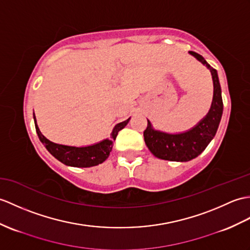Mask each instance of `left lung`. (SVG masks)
Returning a JSON list of instances; mask_svg holds the SVG:
<instances>
[{"label": "left lung", "instance_id": "obj_1", "mask_svg": "<svg viewBox=\"0 0 250 250\" xmlns=\"http://www.w3.org/2000/svg\"><path fill=\"white\" fill-rule=\"evenodd\" d=\"M197 60L206 65L212 73L214 96L210 111L193 129L181 134H167L152 129L148 120L147 129L144 131V138L148 149L156 158L167 161L188 162L198 156L215 136L223 115L222 89L217 71L211 67L200 54L189 51Z\"/></svg>", "mask_w": 250, "mask_h": 250}]
</instances>
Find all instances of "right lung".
Masks as SVG:
<instances>
[{
    "instance_id": "right-lung-1",
    "label": "right lung",
    "mask_w": 250,
    "mask_h": 250,
    "mask_svg": "<svg viewBox=\"0 0 250 250\" xmlns=\"http://www.w3.org/2000/svg\"><path fill=\"white\" fill-rule=\"evenodd\" d=\"M35 127H36L37 135L40 139L46 150L54 156L55 159L59 160L62 163L68 166L73 167H91L103 163L105 161L109 152L112 151L114 141L117 137L118 132L123 130L124 127L129 123V119L123 121L118 125H116L114 130L111 134V139H104L101 143H98L96 145L88 147H71V146H65V145H59L55 143L50 142L46 139L42 132L39 131L38 125L36 124V119H35Z\"/></svg>"
}]
</instances>
